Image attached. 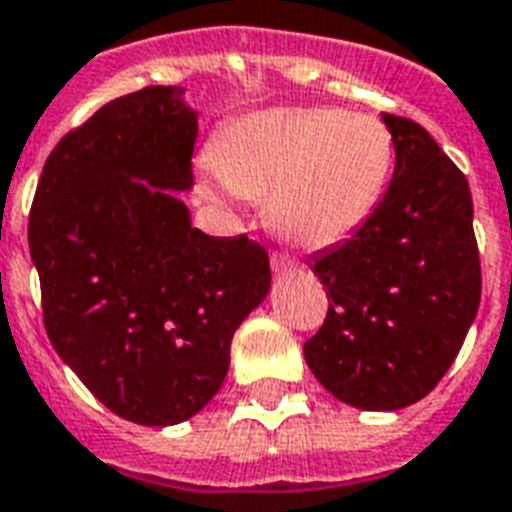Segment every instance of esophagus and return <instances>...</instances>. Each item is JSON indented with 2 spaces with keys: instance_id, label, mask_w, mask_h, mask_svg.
I'll return each instance as SVG.
<instances>
[{
  "instance_id": "obj_1",
  "label": "esophagus",
  "mask_w": 512,
  "mask_h": 512,
  "mask_svg": "<svg viewBox=\"0 0 512 512\" xmlns=\"http://www.w3.org/2000/svg\"><path fill=\"white\" fill-rule=\"evenodd\" d=\"M269 261H272V272H275V275H288V272H296V269H299V261L291 259V256L283 251H272Z\"/></svg>"
}]
</instances>
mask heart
Returning <instances> with one entry per match:
<instances>
[{"mask_svg": "<svg viewBox=\"0 0 512 512\" xmlns=\"http://www.w3.org/2000/svg\"><path fill=\"white\" fill-rule=\"evenodd\" d=\"M392 168V136L371 114L283 106L224 133L213 170L243 200H267L269 221L323 248L355 235L376 211Z\"/></svg>", "mask_w": 512, "mask_h": 512, "instance_id": "obj_1", "label": "heart"}]
</instances>
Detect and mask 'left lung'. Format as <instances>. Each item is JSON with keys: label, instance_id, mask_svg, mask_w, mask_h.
Here are the masks:
<instances>
[{"label": "left lung", "instance_id": "left-lung-1", "mask_svg": "<svg viewBox=\"0 0 512 512\" xmlns=\"http://www.w3.org/2000/svg\"><path fill=\"white\" fill-rule=\"evenodd\" d=\"M395 170L363 227L312 261L328 312L304 358L363 411L422 400L457 358L481 304V256L465 173L419 122L384 114Z\"/></svg>", "mask_w": 512, "mask_h": 512}]
</instances>
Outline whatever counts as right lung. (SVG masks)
I'll return each instance as SVG.
<instances>
[{
    "instance_id": "right-lung-1",
    "label": "right lung",
    "mask_w": 512,
    "mask_h": 512,
    "mask_svg": "<svg viewBox=\"0 0 512 512\" xmlns=\"http://www.w3.org/2000/svg\"><path fill=\"white\" fill-rule=\"evenodd\" d=\"M181 93L144 87L69 130L29 213L55 352L109 411L149 427L219 392L232 336L272 280L264 245L194 229L169 192L194 184L197 114Z\"/></svg>"
}]
</instances>
